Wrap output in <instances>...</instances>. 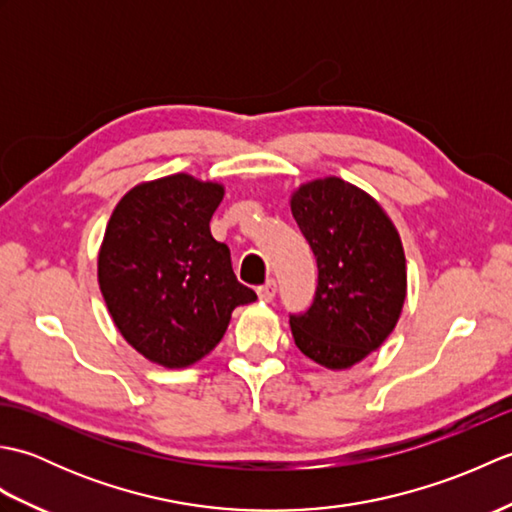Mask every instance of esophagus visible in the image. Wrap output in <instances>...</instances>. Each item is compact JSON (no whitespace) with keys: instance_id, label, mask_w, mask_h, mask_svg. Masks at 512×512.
<instances>
[{"instance_id":"obj_1","label":"esophagus","mask_w":512,"mask_h":512,"mask_svg":"<svg viewBox=\"0 0 512 512\" xmlns=\"http://www.w3.org/2000/svg\"><path fill=\"white\" fill-rule=\"evenodd\" d=\"M275 292H277V284H275L273 279L266 281L264 286H259V288H257V295H259V299L266 301V303L275 299Z\"/></svg>"}]
</instances>
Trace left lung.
Returning a JSON list of instances; mask_svg holds the SVG:
<instances>
[{"label": "left lung", "mask_w": 512, "mask_h": 512, "mask_svg": "<svg viewBox=\"0 0 512 512\" xmlns=\"http://www.w3.org/2000/svg\"><path fill=\"white\" fill-rule=\"evenodd\" d=\"M292 215L319 266L308 312L292 314L299 350L328 369L361 363L394 332L407 297V262L391 217L336 176L292 191Z\"/></svg>", "instance_id": "1"}]
</instances>
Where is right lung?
<instances>
[{"label": "right lung", "mask_w": 512, "mask_h": 512, "mask_svg": "<svg viewBox=\"0 0 512 512\" xmlns=\"http://www.w3.org/2000/svg\"><path fill=\"white\" fill-rule=\"evenodd\" d=\"M224 184L173 173L129 189L107 222L99 286L123 339L147 361L182 369L202 361L237 306L257 295L239 284L231 250L209 222Z\"/></svg>", "instance_id": "1"}]
</instances>
